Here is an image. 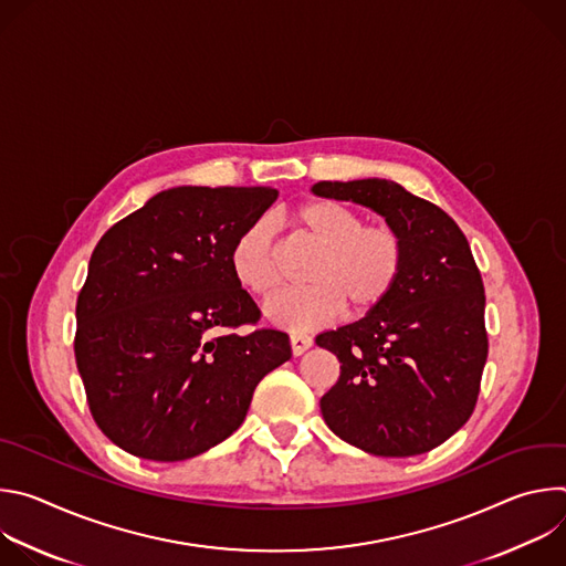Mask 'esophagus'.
Returning a JSON list of instances; mask_svg holds the SVG:
<instances>
[{
	"label": "esophagus",
	"mask_w": 566,
	"mask_h": 566,
	"mask_svg": "<svg viewBox=\"0 0 566 566\" xmlns=\"http://www.w3.org/2000/svg\"><path fill=\"white\" fill-rule=\"evenodd\" d=\"M311 345L313 340L306 334H291V349L295 356H302Z\"/></svg>",
	"instance_id": "1"
}]
</instances>
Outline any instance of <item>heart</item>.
Returning <instances> with one entry per match:
<instances>
[{"mask_svg": "<svg viewBox=\"0 0 566 566\" xmlns=\"http://www.w3.org/2000/svg\"><path fill=\"white\" fill-rule=\"evenodd\" d=\"M293 219L300 234L319 251L306 271L308 286L266 304L264 313L273 325L311 329L334 319L345 306L365 315L391 297L408 260L406 239L391 223H365L358 210L329 199L300 206ZM273 234L271 219H258L239 232L230 249L234 282L258 297L273 295L282 280Z\"/></svg>", "mask_w": 566, "mask_h": 566, "instance_id": "heart-1", "label": "heart"}]
</instances>
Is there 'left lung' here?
I'll list each match as a JSON object with an SVG mask.
<instances>
[{"mask_svg":"<svg viewBox=\"0 0 566 566\" xmlns=\"http://www.w3.org/2000/svg\"><path fill=\"white\" fill-rule=\"evenodd\" d=\"M313 195L380 214L406 239L391 297L315 345L340 360L319 398L325 423L376 457H415L450 439L472 415L489 356L483 282L461 228L396 181H319Z\"/></svg>","mask_w":566,"mask_h":566,"instance_id":"left-lung-1","label":"left lung"}]
</instances>
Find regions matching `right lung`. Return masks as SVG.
Listing matches in <instances>:
<instances>
[{
    "mask_svg": "<svg viewBox=\"0 0 566 566\" xmlns=\"http://www.w3.org/2000/svg\"><path fill=\"white\" fill-rule=\"evenodd\" d=\"M275 188L179 186L114 223L75 306V363L98 428L149 461L192 459L247 419L258 382L291 358L284 332L230 273L239 232Z\"/></svg>",
    "mask_w": 566,
    "mask_h": 566,
    "instance_id": "obj_1",
    "label": "right lung"
}]
</instances>
